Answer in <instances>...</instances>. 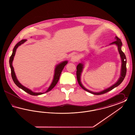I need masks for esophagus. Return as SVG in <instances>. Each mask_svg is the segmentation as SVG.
<instances>
[{
  "instance_id": "obj_1",
  "label": "esophagus",
  "mask_w": 135,
  "mask_h": 135,
  "mask_svg": "<svg viewBox=\"0 0 135 135\" xmlns=\"http://www.w3.org/2000/svg\"><path fill=\"white\" fill-rule=\"evenodd\" d=\"M78 57H77L76 55H74V56H73L72 57V58H71V61L73 62H77V61H78Z\"/></svg>"
}]
</instances>
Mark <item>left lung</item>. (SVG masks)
<instances>
[{"label": "left lung", "instance_id": "left-lung-1", "mask_svg": "<svg viewBox=\"0 0 135 135\" xmlns=\"http://www.w3.org/2000/svg\"><path fill=\"white\" fill-rule=\"evenodd\" d=\"M115 39H116L115 41L112 42L109 45H115L117 46L118 51L119 54L120 55L121 60H122V66H121V70H120L121 71H120V77L118 78V80L114 84H113L112 85H111L108 88H107L105 90H103L102 91H101L99 92H95V91H93L88 90L84 86L83 84L81 82V73L83 72V71L84 68V62L83 61V62L80 63L77 65V68H76V69H77L76 76H77V81L78 83V84L81 87V88H83L84 90L87 91L88 92L91 93L92 94L96 95H100L105 94L106 93H107L108 91H110L111 90H113L114 88L118 86L120 84L122 83V81L123 80L124 77L126 76V72H127V68H126L127 59H126V57L125 54L122 51V42L121 41V40L119 38H118L117 36H115Z\"/></svg>", "mask_w": 135, "mask_h": 135}]
</instances>
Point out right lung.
Returning a JSON list of instances; mask_svg holds the SVG:
<instances>
[{
  "label": "right lung",
  "mask_w": 135,
  "mask_h": 135,
  "mask_svg": "<svg viewBox=\"0 0 135 135\" xmlns=\"http://www.w3.org/2000/svg\"><path fill=\"white\" fill-rule=\"evenodd\" d=\"M27 40L26 39H23L22 40H21L19 41L18 44H16V45L15 46L13 49V53L12 55H11V57L9 58V66L11 67V75H12V77L13 79V82L15 83V84H16L19 88L21 89L22 90H24L25 91H26V93H28L29 94L32 95V96H38V95H42L43 94L46 93L49 91H50L51 90H52L56 85V84H57V83L59 80L60 76L61 75V73L62 72V71L63 70V69L64 68L65 66L68 63V61H64L60 63H59L58 65H57L56 66L55 69V72H54V78L52 79V81L51 82V84L50 85V86H49V88H48V89L47 90L45 91V93H35L32 91L31 90L29 89L28 88H26L25 86H24V85H23L22 84H21L19 81V80H18L17 76L16 75L14 69L13 67V58L15 56V54H16V51L17 49V48L21 45L22 44H23L24 42H25Z\"/></svg>",
  "instance_id": "obj_1"
}]
</instances>
